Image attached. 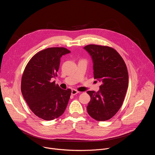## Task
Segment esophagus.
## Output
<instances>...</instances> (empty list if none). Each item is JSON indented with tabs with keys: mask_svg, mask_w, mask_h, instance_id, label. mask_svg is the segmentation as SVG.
Wrapping results in <instances>:
<instances>
[{
	"mask_svg": "<svg viewBox=\"0 0 155 155\" xmlns=\"http://www.w3.org/2000/svg\"><path fill=\"white\" fill-rule=\"evenodd\" d=\"M79 93V91H77V90H72V95H75V94H78Z\"/></svg>",
	"mask_w": 155,
	"mask_h": 155,
	"instance_id": "esophagus-1",
	"label": "esophagus"
}]
</instances>
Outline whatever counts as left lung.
<instances>
[{"instance_id": "8db88e82", "label": "left lung", "mask_w": 155, "mask_h": 155, "mask_svg": "<svg viewBox=\"0 0 155 155\" xmlns=\"http://www.w3.org/2000/svg\"><path fill=\"white\" fill-rule=\"evenodd\" d=\"M84 48L93 59L94 79L102 81L99 91L87 92L91 97L87 112L96 120L107 121L118 112L124 100L129 80L126 65L112 47L90 44Z\"/></svg>"}]
</instances>
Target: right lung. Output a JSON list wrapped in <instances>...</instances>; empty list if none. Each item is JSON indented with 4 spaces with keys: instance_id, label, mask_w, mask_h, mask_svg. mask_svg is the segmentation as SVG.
Listing matches in <instances>:
<instances>
[{
    "instance_id": "1",
    "label": "right lung",
    "mask_w": 155,
    "mask_h": 155,
    "mask_svg": "<svg viewBox=\"0 0 155 155\" xmlns=\"http://www.w3.org/2000/svg\"><path fill=\"white\" fill-rule=\"evenodd\" d=\"M70 52L64 47L41 50L32 56L23 72L22 94L31 111L44 120L58 118L67 107L71 90L61 89L51 79L58 76L62 56Z\"/></svg>"
}]
</instances>
